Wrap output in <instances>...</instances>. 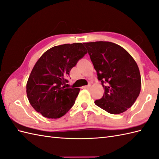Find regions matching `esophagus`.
Segmentation results:
<instances>
[{
	"instance_id": "obj_1",
	"label": "esophagus",
	"mask_w": 159,
	"mask_h": 159,
	"mask_svg": "<svg viewBox=\"0 0 159 159\" xmlns=\"http://www.w3.org/2000/svg\"><path fill=\"white\" fill-rule=\"evenodd\" d=\"M91 87V84H88V85H86V86H84L83 88L84 89H89Z\"/></svg>"
}]
</instances>
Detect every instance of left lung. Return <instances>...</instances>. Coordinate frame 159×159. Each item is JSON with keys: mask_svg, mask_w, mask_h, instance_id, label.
<instances>
[{"mask_svg": "<svg viewBox=\"0 0 159 159\" xmlns=\"http://www.w3.org/2000/svg\"><path fill=\"white\" fill-rule=\"evenodd\" d=\"M105 92L95 105L119 114L134 105L141 91L137 63L124 48L112 42L84 43Z\"/></svg>", "mask_w": 159, "mask_h": 159, "instance_id": "8db88e82", "label": "left lung"}]
</instances>
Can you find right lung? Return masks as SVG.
<instances>
[{
  "mask_svg": "<svg viewBox=\"0 0 159 159\" xmlns=\"http://www.w3.org/2000/svg\"><path fill=\"white\" fill-rule=\"evenodd\" d=\"M87 51L81 43L51 48L36 61L29 76L26 93L30 104L47 119H59L74 106L79 88L66 89L71 69Z\"/></svg>",
  "mask_w": 159,
  "mask_h": 159,
  "instance_id": "1",
  "label": "right lung"
}]
</instances>
